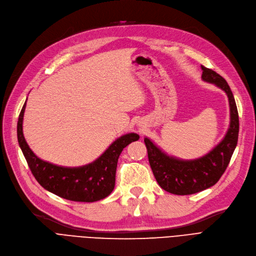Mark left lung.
I'll return each mask as SVG.
<instances>
[{"instance_id":"8db88e82","label":"left lung","mask_w":256,"mask_h":256,"mask_svg":"<svg viewBox=\"0 0 256 256\" xmlns=\"http://www.w3.org/2000/svg\"><path fill=\"white\" fill-rule=\"evenodd\" d=\"M202 80L215 84L229 98L230 126L222 142L204 157L180 160L168 156L148 138H144L148 162L158 184L164 191L176 195H190L214 186L224 173L238 140V112L230 86L216 72L202 65Z\"/></svg>"}]
</instances>
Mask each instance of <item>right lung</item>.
Instances as JSON below:
<instances>
[{"label": "right lung", "mask_w": 256, "mask_h": 256, "mask_svg": "<svg viewBox=\"0 0 256 256\" xmlns=\"http://www.w3.org/2000/svg\"><path fill=\"white\" fill-rule=\"evenodd\" d=\"M26 102L18 120V141L36 182L45 190L65 200L94 202L108 196L115 188L118 158L126 146L139 139V135H123L94 162L79 168L59 166L38 158L28 146L23 135V116Z\"/></svg>", "instance_id": "1"}]
</instances>
